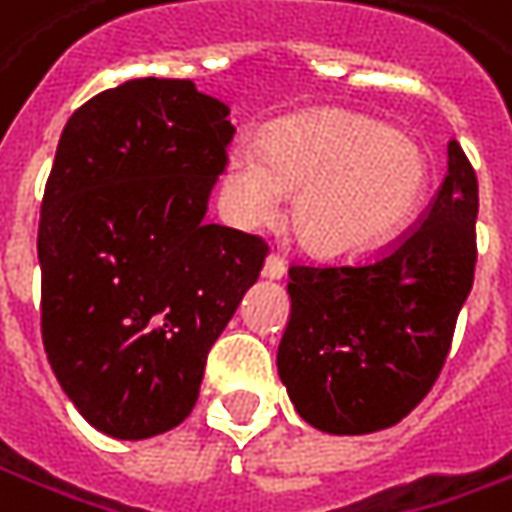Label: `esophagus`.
Here are the masks:
<instances>
[{
    "label": "esophagus",
    "instance_id": "1",
    "mask_svg": "<svg viewBox=\"0 0 512 512\" xmlns=\"http://www.w3.org/2000/svg\"><path fill=\"white\" fill-rule=\"evenodd\" d=\"M263 274L269 277V280H280L283 274H286V260L272 252V255L266 257V266H263Z\"/></svg>",
    "mask_w": 512,
    "mask_h": 512
}]
</instances>
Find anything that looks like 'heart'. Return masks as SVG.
Instances as JSON below:
<instances>
[{
  "mask_svg": "<svg viewBox=\"0 0 512 512\" xmlns=\"http://www.w3.org/2000/svg\"><path fill=\"white\" fill-rule=\"evenodd\" d=\"M297 192L291 221L320 257H360L397 235L428 189V161L388 124L348 110H320L277 127L263 147L226 152L221 206L255 229Z\"/></svg>",
  "mask_w": 512,
  "mask_h": 512,
  "instance_id": "heart-1",
  "label": "heart"
}]
</instances>
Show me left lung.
Masks as SVG:
<instances>
[{"mask_svg":"<svg viewBox=\"0 0 512 512\" xmlns=\"http://www.w3.org/2000/svg\"><path fill=\"white\" fill-rule=\"evenodd\" d=\"M479 181L456 138L422 218L357 263H291L277 371L297 414L337 436L397 425L442 374L476 272Z\"/></svg>","mask_w":512,"mask_h":512,"instance_id":"obj_1","label":"left lung"}]
</instances>
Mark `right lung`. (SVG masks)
Returning <instances> with one entry per match:
<instances>
[{
    "label": "right lung",
    "instance_id": "1",
    "mask_svg": "<svg viewBox=\"0 0 512 512\" xmlns=\"http://www.w3.org/2000/svg\"><path fill=\"white\" fill-rule=\"evenodd\" d=\"M189 79H133L81 104L42 198V340L79 414L150 439L192 414L206 354L269 255L203 223L235 135Z\"/></svg>",
    "mask_w": 512,
    "mask_h": 512
}]
</instances>
